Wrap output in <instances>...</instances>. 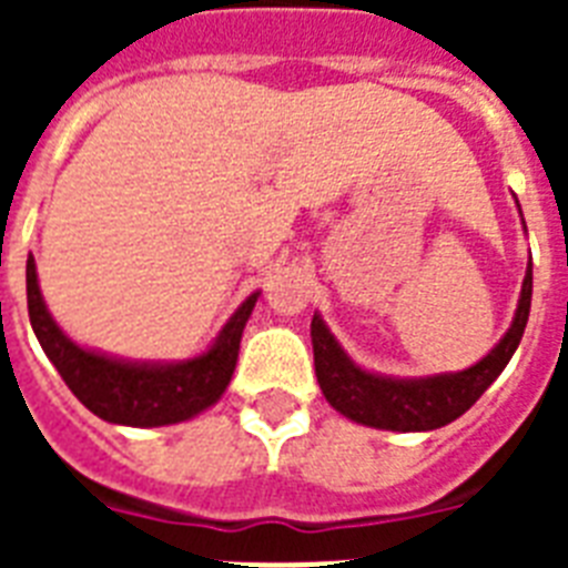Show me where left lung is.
Wrapping results in <instances>:
<instances>
[{
    "mask_svg": "<svg viewBox=\"0 0 568 568\" xmlns=\"http://www.w3.org/2000/svg\"><path fill=\"white\" fill-rule=\"evenodd\" d=\"M530 292H534V271L528 265L521 283V301L507 336L493 347V354L466 372L439 374L427 379H392L377 377L356 368L345 351L329 336L324 321L312 318V351H315V377L321 392L338 413L379 430H436L471 409L477 397L493 386L495 377L510 363L521 342L530 315Z\"/></svg>",
    "mask_w": 568,
    "mask_h": 568,
    "instance_id": "1",
    "label": "left lung"
}]
</instances>
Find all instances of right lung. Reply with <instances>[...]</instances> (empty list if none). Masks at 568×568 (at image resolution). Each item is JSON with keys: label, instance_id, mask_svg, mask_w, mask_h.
Listing matches in <instances>:
<instances>
[{"label": "right lung", "instance_id": "right-lung-1", "mask_svg": "<svg viewBox=\"0 0 568 568\" xmlns=\"http://www.w3.org/2000/svg\"><path fill=\"white\" fill-rule=\"evenodd\" d=\"M26 297L29 321L43 354L55 365L67 388L102 422L129 424V427H159V424L185 422L203 413L223 395L235 372L239 345L256 294L241 303V310L223 327L221 338L209 354L182 365H132L109 356L91 354L73 345L49 318L34 274V258L26 262Z\"/></svg>", "mask_w": 568, "mask_h": 568}]
</instances>
